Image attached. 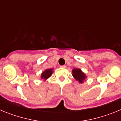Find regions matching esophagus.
Returning a JSON list of instances; mask_svg holds the SVG:
<instances>
[{
    "label": "esophagus",
    "mask_w": 121,
    "mask_h": 121,
    "mask_svg": "<svg viewBox=\"0 0 121 121\" xmlns=\"http://www.w3.org/2000/svg\"><path fill=\"white\" fill-rule=\"evenodd\" d=\"M60 67H61V68H65L66 67V66L65 65H60Z\"/></svg>",
    "instance_id": "obj_1"
}]
</instances>
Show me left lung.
Instances as JSON below:
<instances>
[{"mask_svg":"<svg viewBox=\"0 0 121 121\" xmlns=\"http://www.w3.org/2000/svg\"><path fill=\"white\" fill-rule=\"evenodd\" d=\"M73 76L75 78L76 80L79 81L80 83H82L84 82V80L85 78V75L84 73L81 71V70L78 68L73 70Z\"/></svg>","mask_w":121,"mask_h":121,"instance_id":"1","label":"left lung"}]
</instances>
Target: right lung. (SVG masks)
Returning <instances> with one entry per match:
<instances>
[{
	"mask_svg": "<svg viewBox=\"0 0 121 121\" xmlns=\"http://www.w3.org/2000/svg\"><path fill=\"white\" fill-rule=\"evenodd\" d=\"M53 71H52V69H49V70H46L44 72L42 73L41 76V78L42 79L45 80L47 79H48V78H50L51 76V74H52Z\"/></svg>",
	"mask_w": 121,
	"mask_h": 121,
	"instance_id": "right-lung-1",
	"label": "right lung"
}]
</instances>
